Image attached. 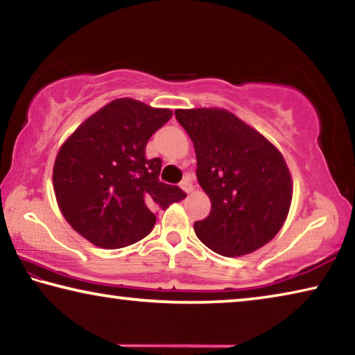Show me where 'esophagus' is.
<instances>
[{"instance_id": "esophagus-1", "label": "esophagus", "mask_w": 355, "mask_h": 355, "mask_svg": "<svg viewBox=\"0 0 355 355\" xmlns=\"http://www.w3.org/2000/svg\"><path fill=\"white\" fill-rule=\"evenodd\" d=\"M180 188H182L186 194H191L192 189H194V186H192V180L191 177H184L183 182L180 183Z\"/></svg>"}]
</instances>
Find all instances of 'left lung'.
I'll return each mask as SVG.
<instances>
[{
    "label": "left lung",
    "instance_id": "8db88e82",
    "mask_svg": "<svg viewBox=\"0 0 355 355\" xmlns=\"http://www.w3.org/2000/svg\"><path fill=\"white\" fill-rule=\"evenodd\" d=\"M197 158V180L211 211L197 220V238L224 257L250 254L277 235L291 205L284 156L235 114L219 107L177 110Z\"/></svg>",
    "mask_w": 355,
    "mask_h": 355
}]
</instances>
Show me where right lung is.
I'll use <instances>...</instances> for the list:
<instances>
[{
	"label": "right lung",
	"instance_id": "right-lung-1",
	"mask_svg": "<svg viewBox=\"0 0 355 355\" xmlns=\"http://www.w3.org/2000/svg\"><path fill=\"white\" fill-rule=\"evenodd\" d=\"M172 117L171 110L133 98L101 107L62 144L53 186L64 218L87 241L119 249L146 238L156 211L184 199L178 186L159 182L161 159L146 146Z\"/></svg>",
	"mask_w": 355,
	"mask_h": 355
}]
</instances>
